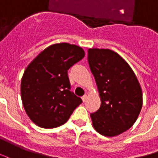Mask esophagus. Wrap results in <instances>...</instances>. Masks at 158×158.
I'll list each match as a JSON object with an SVG mask.
<instances>
[{
    "mask_svg": "<svg viewBox=\"0 0 158 158\" xmlns=\"http://www.w3.org/2000/svg\"><path fill=\"white\" fill-rule=\"evenodd\" d=\"M81 98H82V101H83L84 103H85V102H86V100H87V94H85V95H83Z\"/></svg>",
    "mask_w": 158,
    "mask_h": 158,
    "instance_id": "obj_1",
    "label": "esophagus"
}]
</instances>
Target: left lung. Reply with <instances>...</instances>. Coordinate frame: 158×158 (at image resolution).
Returning <instances> with one entry per match:
<instances>
[{"label":"left lung","mask_w":158,"mask_h":158,"mask_svg":"<svg viewBox=\"0 0 158 158\" xmlns=\"http://www.w3.org/2000/svg\"><path fill=\"white\" fill-rule=\"evenodd\" d=\"M88 64L96 81L101 106L91 114L99 134L114 136L130 129L142 107L137 78L121 56L110 49H88Z\"/></svg>","instance_id":"8db88e82"}]
</instances>
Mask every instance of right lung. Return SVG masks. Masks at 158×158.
Listing matches in <instances>:
<instances>
[{"label": "right lung", "instance_id": "add662e5", "mask_svg": "<svg viewBox=\"0 0 158 158\" xmlns=\"http://www.w3.org/2000/svg\"><path fill=\"white\" fill-rule=\"evenodd\" d=\"M84 56L81 47L61 43L48 47L28 65L22 78L21 96L34 124L46 129L60 126L82 103L71 91L68 70Z\"/></svg>", "mask_w": 158, "mask_h": 158}]
</instances>
